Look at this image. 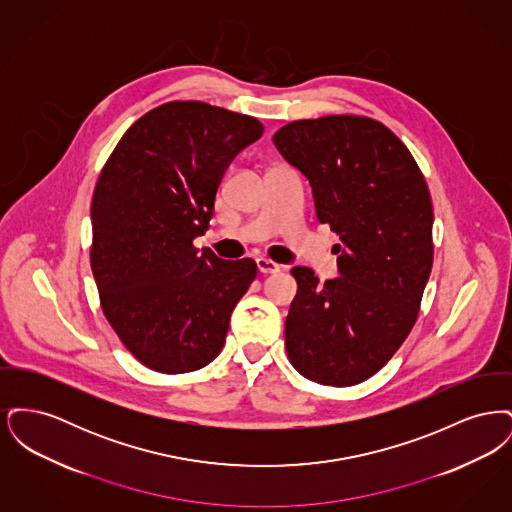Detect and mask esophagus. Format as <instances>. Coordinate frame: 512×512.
I'll return each instance as SVG.
<instances>
[{"mask_svg":"<svg viewBox=\"0 0 512 512\" xmlns=\"http://www.w3.org/2000/svg\"><path fill=\"white\" fill-rule=\"evenodd\" d=\"M257 268H259L263 274H276V272H280V265H276L274 261H270L267 257H259V259H257Z\"/></svg>","mask_w":512,"mask_h":512,"instance_id":"obj_1","label":"esophagus"}]
</instances>
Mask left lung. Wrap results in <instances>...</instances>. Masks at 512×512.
Masks as SVG:
<instances>
[{
  "mask_svg": "<svg viewBox=\"0 0 512 512\" xmlns=\"http://www.w3.org/2000/svg\"><path fill=\"white\" fill-rule=\"evenodd\" d=\"M272 142L341 240L338 278L318 284L313 268H292L288 357L318 384H359L390 361L420 309L434 261L426 180L390 128L366 117L293 121Z\"/></svg>",
  "mask_w": 512,
  "mask_h": 512,
  "instance_id": "8db88e82",
  "label": "left lung"
}]
</instances>
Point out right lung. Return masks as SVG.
Returning a JSON list of instances; mask_svg holds the SVG:
<instances>
[{"instance_id":"right-lung-1","label":"right lung","mask_w":512,"mask_h":512,"mask_svg":"<svg viewBox=\"0 0 512 512\" xmlns=\"http://www.w3.org/2000/svg\"><path fill=\"white\" fill-rule=\"evenodd\" d=\"M263 130L247 115L171 101L124 132L99 174L90 261L101 309L151 370L209 365L257 276L253 259L224 261L194 240L213 219L224 172Z\"/></svg>"}]
</instances>
